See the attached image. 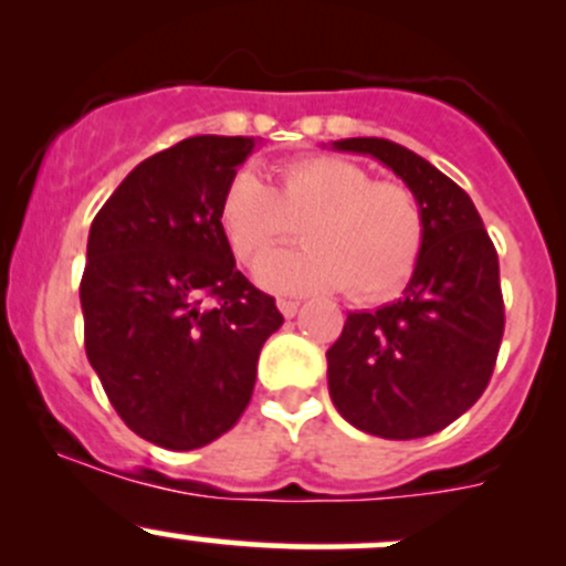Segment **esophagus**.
<instances>
[{"mask_svg":"<svg viewBox=\"0 0 566 566\" xmlns=\"http://www.w3.org/2000/svg\"><path fill=\"white\" fill-rule=\"evenodd\" d=\"M276 306H279V312H282L284 317H295V312H298L301 301H293V298H279V301H276Z\"/></svg>","mask_w":566,"mask_h":566,"instance_id":"34e87169","label":"esophagus"}]
</instances>
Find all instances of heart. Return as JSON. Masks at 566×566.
<instances>
[{"mask_svg":"<svg viewBox=\"0 0 566 566\" xmlns=\"http://www.w3.org/2000/svg\"><path fill=\"white\" fill-rule=\"evenodd\" d=\"M221 227L243 262L304 226L310 248L256 262V279L279 293L336 290L356 301L397 293L424 243V213L408 186L373 180L347 158L306 156L279 167V188L238 169L221 197Z\"/></svg>","mask_w":566,"mask_h":566,"instance_id":"heart-1","label":"heart"}]
</instances>
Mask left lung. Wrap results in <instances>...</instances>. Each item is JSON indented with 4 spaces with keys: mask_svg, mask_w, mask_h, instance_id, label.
Listing matches in <instances>:
<instances>
[{
    "mask_svg": "<svg viewBox=\"0 0 566 566\" xmlns=\"http://www.w3.org/2000/svg\"><path fill=\"white\" fill-rule=\"evenodd\" d=\"M402 177L424 213V243L402 298L350 312L325 353L336 410L386 441L441 432L488 389L504 336L499 254L471 197L430 161L378 136L334 142Z\"/></svg>",
    "mask_w": 566,
    "mask_h": 566,
    "instance_id": "1",
    "label": "left lung"
}]
</instances>
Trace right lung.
I'll list each match as a JSON object with an SVG mask.
<instances>
[{"label":"right lung","mask_w":566,"mask_h":566,"mask_svg":"<svg viewBox=\"0 0 566 566\" xmlns=\"http://www.w3.org/2000/svg\"><path fill=\"white\" fill-rule=\"evenodd\" d=\"M251 136H191L145 158L90 227L84 347L139 438L188 452L247 410L256 358L284 323L235 268L221 197Z\"/></svg>","instance_id":"obj_1"}]
</instances>
